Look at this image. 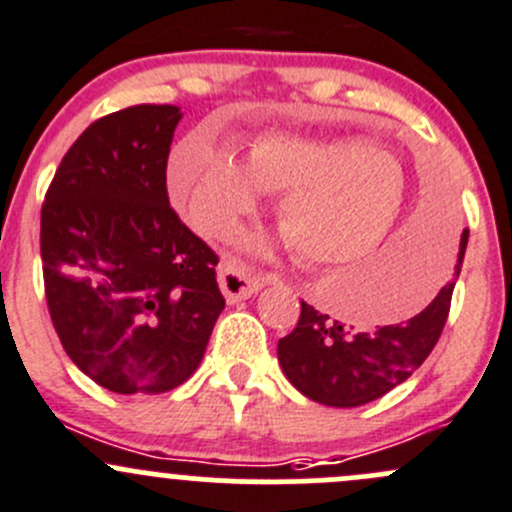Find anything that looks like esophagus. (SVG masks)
<instances>
[{"mask_svg":"<svg viewBox=\"0 0 512 512\" xmlns=\"http://www.w3.org/2000/svg\"><path fill=\"white\" fill-rule=\"evenodd\" d=\"M218 282L227 302H240V299L252 297V294H257L262 289L260 277L250 275V272L242 265H237V262H223V265H220Z\"/></svg>","mask_w":512,"mask_h":512,"instance_id":"34e87169","label":"esophagus"}]
</instances>
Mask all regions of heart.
<instances>
[{"mask_svg":"<svg viewBox=\"0 0 512 512\" xmlns=\"http://www.w3.org/2000/svg\"><path fill=\"white\" fill-rule=\"evenodd\" d=\"M168 190L183 218L210 237L232 235L260 208L262 190L282 195L277 223L294 252L312 265H349L399 223L409 180L399 158L366 138L267 133L242 168L198 131L173 148Z\"/></svg>","mask_w":512,"mask_h":512,"instance_id":"obj_1","label":"heart"}]
</instances>
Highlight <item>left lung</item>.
<instances>
[{"label": "left lung", "instance_id": "8db88e82", "mask_svg": "<svg viewBox=\"0 0 512 512\" xmlns=\"http://www.w3.org/2000/svg\"><path fill=\"white\" fill-rule=\"evenodd\" d=\"M466 242L468 232H463L453 280L461 275ZM453 280L411 319L376 329L344 327L339 319L302 302L297 327L277 344V359L289 384L307 399L337 409H354L389 394L436 347L451 309Z\"/></svg>", "mask_w": 512, "mask_h": 512}]
</instances>
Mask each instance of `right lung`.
<instances>
[{
	"label": "right lung",
	"mask_w": 512,
	"mask_h": 512,
	"mask_svg": "<svg viewBox=\"0 0 512 512\" xmlns=\"http://www.w3.org/2000/svg\"><path fill=\"white\" fill-rule=\"evenodd\" d=\"M178 106L108 113L69 148L41 205L51 322L69 359L113 394H163L193 376L225 307L218 255L165 188Z\"/></svg>",
	"instance_id": "add662e5"
}]
</instances>
